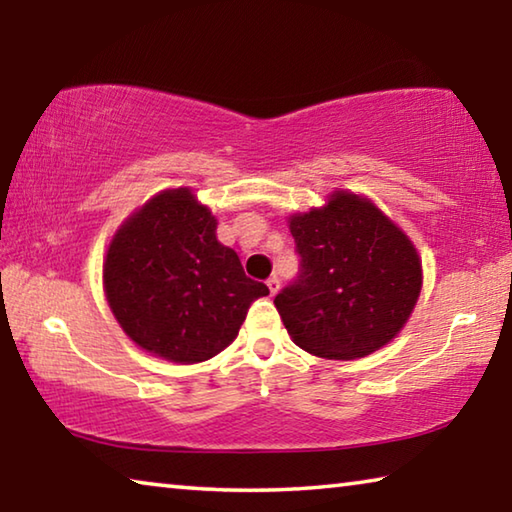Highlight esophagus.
<instances>
[{
    "label": "esophagus",
    "instance_id": "1",
    "mask_svg": "<svg viewBox=\"0 0 512 512\" xmlns=\"http://www.w3.org/2000/svg\"><path fill=\"white\" fill-rule=\"evenodd\" d=\"M266 287H268V291H271V296H275V293H277V291H280V280H277V275H273V277H268Z\"/></svg>",
    "mask_w": 512,
    "mask_h": 512
}]
</instances>
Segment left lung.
I'll return each instance as SVG.
<instances>
[{
	"mask_svg": "<svg viewBox=\"0 0 512 512\" xmlns=\"http://www.w3.org/2000/svg\"><path fill=\"white\" fill-rule=\"evenodd\" d=\"M300 275L275 296L291 341L323 359L352 361L391 343L422 289L413 241L370 198L336 189L289 216Z\"/></svg>",
	"mask_w": 512,
	"mask_h": 512,
	"instance_id": "obj_1",
	"label": "left lung"
}]
</instances>
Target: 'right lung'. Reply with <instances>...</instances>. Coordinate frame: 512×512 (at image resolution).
I'll return each instance as SVG.
<instances>
[{
    "instance_id": "right-lung-1",
    "label": "right lung",
    "mask_w": 512,
    "mask_h": 512,
    "mask_svg": "<svg viewBox=\"0 0 512 512\" xmlns=\"http://www.w3.org/2000/svg\"><path fill=\"white\" fill-rule=\"evenodd\" d=\"M216 216L192 187L162 189L128 216L103 257L112 316L137 348L173 363L212 359L237 339L268 287L216 239Z\"/></svg>"
}]
</instances>
